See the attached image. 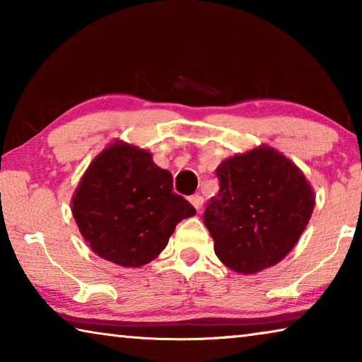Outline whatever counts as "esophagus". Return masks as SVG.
<instances>
[{
	"mask_svg": "<svg viewBox=\"0 0 362 362\" xmlns=\"http://www.w3.org/2000/svg\"><path fill=\"white\" fill-rule=\"evenodd\" d=\"M189 203L193 204V207L196 211H199L201 207H203V204H204V198L201 194H193V196H189Z\"/></svg>",
	"mask_w": 362,
	"mask_h": 362,
	"instance_id": "34e87169",
	"label": "esophagus"
}]
</instances>
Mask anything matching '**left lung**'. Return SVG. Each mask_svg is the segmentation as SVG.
Here are the masks:
<instances>
[{
	"label": "left lung",
	"instance_id": "1",
	"mask_svg": "<svg viewBox=\"0 0 362 362\" xmlns=\"http://www.w3.org/2000/svg\"><path fill=\"white\" fill-rule=\"evenodd\" d=\"M220 189L204 211L214 250L225 267L254 274L296 246L315 209V192L283 153L257 146L220 163Z\"/></svg>",
	"mask_w": 362,
	"mask_h": 362
}]
</instances>
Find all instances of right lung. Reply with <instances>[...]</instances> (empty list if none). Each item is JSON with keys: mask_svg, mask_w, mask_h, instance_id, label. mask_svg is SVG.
<instances>
[{"mask_svg": "<svg viewBox=\"0 0 362 362\" xmlns=\"http://www.w3.org/2000/svg\"><path fill=\"white\" fill-rule=\"evenodd\" d=\"M76 225L94 252L139 268L161 254L175 225L196 214L173 192V174L151 153L121 140L97 155L71 199Z\"/></svg>", "mask_w": 362, "mask_h": 362, "instance_id": "right-lung-1", "label": "right lung"}]
</instances>
